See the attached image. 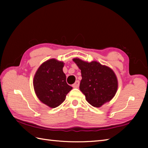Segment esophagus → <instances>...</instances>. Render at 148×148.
Returning a JSON list of instances; mask_svg holds the SVG:
<instances>
[{
  "mask_svg": "<svg viewBox=\"0 0 148 148\" xmlns=\"http://www.w3.org/2000/svg\"><path fill=\"white\" fill-rule=\"evenodd\" d=\"M79 86V81L77 80L76 82H75L73 84H72V86H73L74 88H78Z\"/></svg>",
  "mask_w": 148,
  "mask_h": 148,
  "instance_id": "esophagus-1",
  "label": "esophagus"
}]
</instances>
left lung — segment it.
I'll return each instance as SVG.
<instances>
[{"mask_svg": "<svg viewBox=\"0 0 148 148\" xmlns=\"http://www.w3.org/2000/svg\"><path fill=\"white\" fill-rule=\"evenodd\" d=\"M73 61L81 72L79 89L90 104L100 108L114 97L118 79L111 68L96 61L89 63L79 58H74Z\"/></svg>", "mask_w": 148, "mask_h": 148, "instance_id": "1", "label": "left lung"}]
</instances>
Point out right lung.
Wrapping results in <instances>:
<instances>
[{
	"mask_svg": "<svg viewBox=\"0 0 148 148\" xmlns=\"http://www.w3.org/2000/svg\"><path fill=\"white\" fill-rule=\"evenodd\" d=\"M64 66L63 62L55 58L48 60L40 66L34 77L33 84L37 97L51 108L60 105L72 89L66 82Z\"/></svg>",
	"mask_w": 148,
	"mask_h": 148,
	"instance_id": "obj_1",
	"label": "right lung"
}]
</instances>
